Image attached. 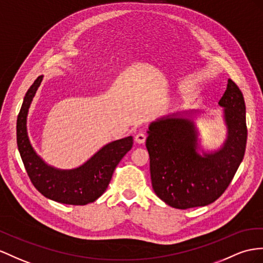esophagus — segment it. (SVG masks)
Wrapping results in <instances>:
<instances>
[{
  "instance_id": "obj_1",
  "label": "esophagus",
  "mask_w": 263,
  "mask_h": 263,
  "mask_svg": "<svg viewBox=\"0 0 263 263\" xmlns=\"http://www.w3.org/2000/svg\"><path fill=\"white\" fill-rule=\"evenodd\" d=\"M145 139H146V136L144 133H138L136 137H134V141H136L137 143L139 144H142L145 142Z\"/></svg>"
}]
</instances>
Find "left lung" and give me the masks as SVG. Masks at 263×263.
Here are the masks:
<instances>
[{
	"label": "left lung",
	"instance_id": "1",
	"mask_svg": "<svg viewBox=\"0 0 263 263\" xmlns=\"http://www.w3.org/2000/svg\"><path fill=\"white\" fill-rule=\"evenodd\" d=\"M223 107L227 139L218 150L199 153L197 111H182L150 123L146 149L150 156L152 187L176 209L204 206L217 200L232 181L247 144L243 94L232 80L219 101Z\"/></svg>",
	"mask_w": 263,
	"mask_h": 263
}]
</instances>
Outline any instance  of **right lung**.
Listing matches in <instances>:
<instances>
[{
    "label": "right lung",
    "instance_id": "obj_1",
    "mask_svg": "<svg viewBox=\"0 0 263 263\" xmlns=\"http://www.w3.org/2000/svg\"><path fill=\"white\" fill-rule=\"evenodd\" d=\"M43 80L40 76L26 92L16 122V141L25 170L36 190L59 203L85 205L100 198L109 185L112 174L131 150L133 138L112 141L76 169L62 170L49 165L33 149L28 136V114L31 103Z\"/></svg>",
    "mask_w": 263,
    "mask_h": 263
}]
</instances>
